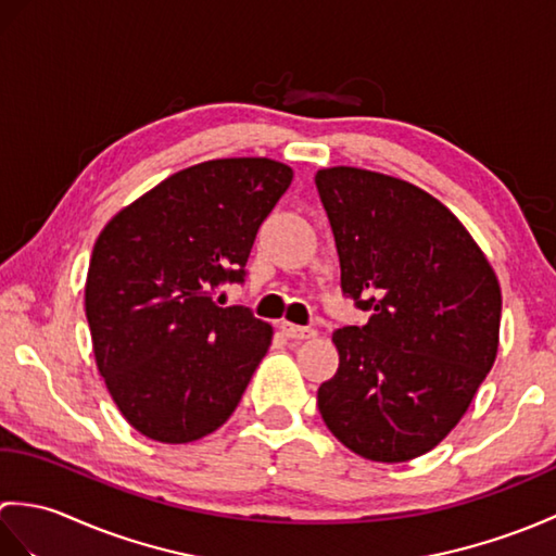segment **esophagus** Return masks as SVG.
Instances as JSON below:
<instances>
[{
  "label": "esophagus",
  "mask_w": 556,
  "mask_h": 556,
  "mask_svg": "<svg viewBox=\"0 0 556 556\" xmlns=\"http://www.w3.org/2000/svg\"><path fill=\"white\" fill-rule=\"evenodd\" d=\"M281 332H285L289 339H313L317 332L313 327H301V325H291V323H281L279 325Z\"/></svg>",
  "instance_id": "34e87169"
}]
</instances>
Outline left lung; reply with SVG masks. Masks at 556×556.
Masks as SVG:
<instances>
[{"instance_id": "8db88e82", "label": "left lung", "mask_w": 556, "mask_h": 556, "mask_svg": "<svg viewBox=\"0 0 556 556\" xmlns=\"http://www.w3.org/2000/svg\"><path fill=\"white\" fill-rule=\"evenodd\" d=\"M341 291L368 311L332 334L339 370L317 389L337 440L399 464L440 444L500 346V281L452 212L418 186L356 167L315 174Z\"/></svg>"}]
</instances>
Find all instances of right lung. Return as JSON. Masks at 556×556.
<instances>
[{
  "mask_svg": "<svg viewBox=\"0 0 556 556\" xmlns=\"http://www.w3.org/2000/svg\"><path fill=\"white\" fill-rule=\"evenodd\" d=\"M293 172L267 157L212 160L124 207L92 248L86 315L100 375L150 440L215 432L271 344V327L215 291L243 285L260 224Z\"/></svg>",
  "mask_w": 556,
  "mask_h": 556,
  "instance_id": "right-lung-1",
  "label": "right lung"
}]
</instances>
